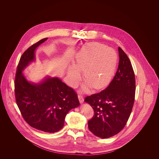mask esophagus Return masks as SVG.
<instances>
[{
  "mask_svg": "<svg viewBox=\"0 0 159 159\" xmlns=\"http://www.w3.org/2000/svg\"><path fill=\"white\" fill-rule=\"evenodd\" d=\"M78 98H79V102L80 103H83V101H84V99H83V96L82 95H80V94L78 95Z\"/></svg>",
  "mask_w": 159,
  "mask_h": 159,
  "instance_id": "1",
  "label": "esophagus"
}]
</instances>
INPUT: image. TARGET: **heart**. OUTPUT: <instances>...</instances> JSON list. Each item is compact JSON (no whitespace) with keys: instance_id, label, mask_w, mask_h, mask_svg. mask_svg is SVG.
Segmentation results:
<instances>
[{"instance_id":"b5f03b06","label":"heart","mask_w":159,"mask_h":159,"mask_svg":"<svg viewBox=\"0 0 159 159\" xmlns=\"http://www.w3.org/2000/svg\"><path fill=\"white\" fill-rule=\"evenodd\" d=\"M117 55L113 49L98 43L86 46L76 55L73 67L67 71L70 84L75 86L80 79L79 71H83V79L87 82L83 90L87 92L92 86L101 89L109 83L117 65Z\"/></svg>"}]
</instances>
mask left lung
Instances as JSON below:
<instances>
[{
	"label": "left lung",
	"mask_w": 159,
	"mask_h": 159,
	"mask_svg": "<svg viewBox=\"0 0 159 159\" xmlns=\"http://www.w3.org/2000/svg\"><path fill=\"white\" fill-rule=\"evenodd\" d=\"M119 62L113 79L100 92L86 97L94 111L88 128L95 136L108 138L120 132L131 113L135 96V77L128 57L119 47Z\"/></svg>",
	"instance_id": "8db88e82"
}]
</instances>
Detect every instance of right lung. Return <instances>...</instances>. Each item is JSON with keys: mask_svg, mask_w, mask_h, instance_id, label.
<instances>
[{"mask_svg": "<svg viewBox=\"0 0 159 159\" xmlns=\"http://www.w3.org/2000/svg\"><path fill=\"white\" fill-rule=\"evenodd\" d=\"M48 38L30 46L20 58L15 75L16 104L24 119L32 128L54 133L63 128L68 111L79 106L75 90L57 77H48L39 84L29 82L22 71L34 59V51Z\"/></svg>", "mask_w": 159, "mask_h": 159, "instance_id": "add662e5", "label": "right lung"}]
</instances>
